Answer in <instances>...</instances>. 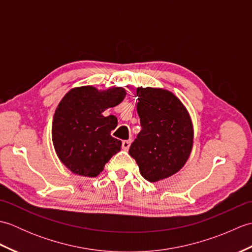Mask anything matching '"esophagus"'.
Instances as JSON below:
<instances>
[{
    "label": "esophagus",
    "mask_w": 252,
    "mask_h": 252,
    "mask_svg": "<svg viewBox=\"0 0 252 252\" xmlns=\"http://www.w3.org/2000/svg\"><path fill=\"white\" fill-rule=\"evenodd\" d=\"M130 145H131V141H123L122 142V148L125 149V151H127V149L130 148Z\"/></svg>",
    "instance_id": "obj_1"
}]
</instances>
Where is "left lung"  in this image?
I'll list each match as a JSON object with an SVG mask.
<instances>
[{
  "instance_id": "8db88e82",
  "label": "left lung",
  "mask_w": 252,
  "mask_h": 252,
  "mask_svg": "<svg viewBox=\"0 0 252 252\" xmlns=\"http://www.w3.org/2000/svg\"><path fill=\"white\" fill-rule=\"evenodd\" d=\"M136 105L142 130L131 144L142 176L158 182L184 167L194 143V129L183 103L168 90L137 88Z\"/></svg>"
}]
</instances>
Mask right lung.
<instances>
[{
    "label": "right lung",
    "instance_id": "add662e5",
    "mask_svg": "<svg viewBox=\"0 0 252 252\" xmlns=\"http://www.w3.org/2000/svg\"><path fill=\"white\" fill-rule=\"evenodd\" d=\"M126 95L120 87L99 91L85 85L71 89L58 104L52 125L53 145L72 173L95 178L120 152L121 141L110 135L117 118L103 112L119 105Z\"/></svg>",
    "mask_w": 252,
    "mask_h": 252
}]
</instances>
